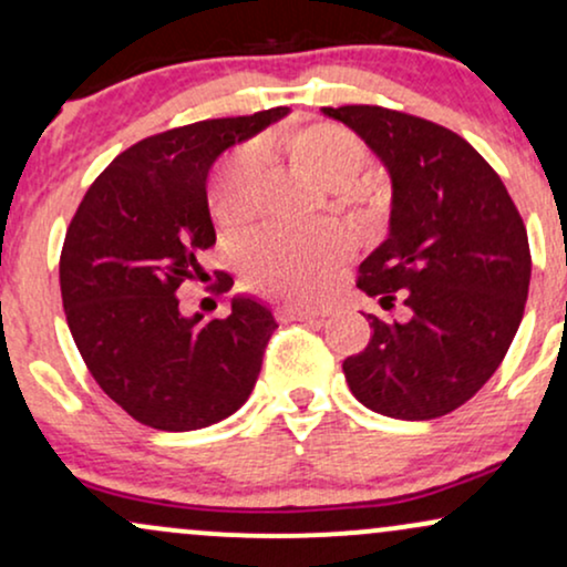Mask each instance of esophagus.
Segmentation results:
<instances>
[{
  "mask_svg": "<svg viewBox=\"0 0 567 567\" xmlns=\"http://www.w3.org/2000/svg\"><path fill=\"white\" fill-rule=\"evenodd\" d=\"M324 315H328L324 309H306V306H292V303L277 306L279 320H317V317H324Z\"/></svg>",
  "mask_w": 567,
  "mask_h": 567,
  "instance_id": "esophagus-1",
  "label": "esophagus"
}]
</instances>
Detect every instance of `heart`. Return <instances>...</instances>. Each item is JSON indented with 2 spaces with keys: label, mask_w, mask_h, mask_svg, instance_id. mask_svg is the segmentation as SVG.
Segmentation results:
<instances>
[{
  "label": "heart",
  "mask_w": 567,
  "mask_h": 567,
  "mask_svg": "<svg viewBox=\"0 0 567 567\" xmlns=\"http://www.w3.org/2000/svg\"><path fill=\"white\" fill-rule=\"evenodd\" d=\"M292 157L322 184L349 186L368 165L365 143L347 127L311 125L290 141ZM266 157L261 143H245L218 162L210 178V210L220 224H243L261 207ZM349 234L341 226L292 229L266 226L239 243L237 258L250 288L288 298H311L324 290L330 275L349 252Z\"/></svg>",
  "instance_id": "heart-1"
}]
</instances>
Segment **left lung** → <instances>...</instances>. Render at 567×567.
Here are the masks:
<instances>
[{"instance_id":"1","label":"left lung","mask_w":567,"mask_h":567,"mask_svg":"<svg viewBox=\"0 0 567 567\" xmlns=\"http://www.w3.org/2000/svg\"><path fill=\"white\" fill-rule=\"evenodd\" d=\"M322 114L354 130L392 178L389 237L357 288L410 309L405 322L368 315L373 336L343 360L347 383L389 419H440L485 386L517 333L528 231L498 173L453 130L381 106Z\"/></svg>"}]
</instances>
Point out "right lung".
Instances as JSON below:
<instances>
[{"label": "right lung", "mask_w": 567, "mask_h": 567, "mask_svg": "<svg viewBox=\"0 0 567 567\" xmlns=\"http://www.w3.org/2000/svg\"><path fill=\"white\" fill-rule=\"evenodd\" d=\"M285 114L279 106L143 138L97 175L71 218L61 252L69 330L97 386L141 424H218L256 386L277 328L269 306L234 296L229 317L205 320L181 315L175 292L207 277L213 162ZM220 288H231L229 275Z\"/></svg>", "instance_id": "right-lung-1"}]
</instances>
